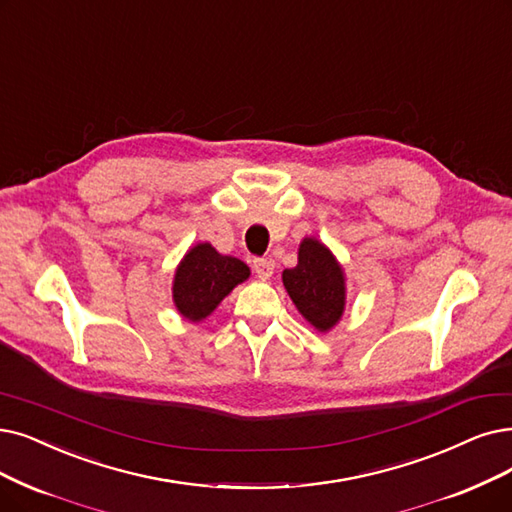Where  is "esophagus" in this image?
I'll use <instances>...</instances> for the list:
<instances>
[{"label": "esophagus", "mask_w": 512, "mask_h": 512, "mask_svg": "<svg viewBox=\"0 0 512 512\" xmlns=\"http://www.w3.org/2000/svg\"><path fill=\"white\" fill-rule=\"evenodd\" d=\"M254 273L258 275V279L267 281L273 277L275 273V260L273 258H256L254 260Z\"/></svg>", "instance_id": "34e87169"}]
</instances>
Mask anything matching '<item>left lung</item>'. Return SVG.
<instances>
[{
	"mask_svg": "<svg viewBox=\"0 0 512 512\" xmlns=\"http://www.w3.org/2000/svg\"><path fill=\"white\" fill-rule=\"evenodd\" d=\"M281 279L296 309L315 330L327 332L340 321L346 302L344 271L321 241L302 239L298 264L285 269Z\"/></svg>",
	"mask_w": 512,
	"mask_h": 512,
	"instance_id": "left-lung-1",
	"label": "left lung"
}]
</instances>
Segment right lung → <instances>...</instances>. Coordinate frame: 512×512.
I'll return each instance as SVG.
<instances>
[{"label":"right lung","instance_id":"right-lung-1","mask_svg":"<svg viewBox=\"0 0 512 512\" xmlns=\"http://www.w3.org/2000/svg\"><path fill=\"white\" fill-rule=\"evenodd\" d=\"M250 277L239 258L218 254L210 243H197L178 264L174 275V304L189 321L206 319L235 285Z\"/></svg>","mask_w":512,"mask_h":512}]
</instances>
